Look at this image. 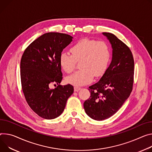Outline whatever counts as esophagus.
<instances>
[{
    "label": "esophagus",
    "mask_w": 152,
    "mask_h": 152,
    "mask_svg": "<svg viewBox=\"0 0 152 152\" xmlns=\"http://www.w3.org/2000/svg\"><path fill=\"white\" fill-rule=\"evenodd\" d=\"M74 88H75V91H78L79 90H80V87H75Z\"/></svg>",
    "instance_id": "obj_1"
}]
</instances>
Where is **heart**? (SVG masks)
I'll list each match as a JSON object with an SVG mask.
<instances>
[{
  "instance_id": "1",
  "label": "heart",
  "mask_w": 152,
  "mask_h": 152,
  "mask_svg": "<svg viewBox=\"0 0 152 152\" xmlns=\"http://www.w3.org/2000/svg\"><path fill=\"white\" fill-rule=\"evenodd\" d=\"M72 56L62 52L59 56V65L67 73L73 72L76 61H80V70L66 77L69 84L79 86L90 82L94 76H101L106 70L110 58V49L103 40L83 39L72 48Z\"/></svg>"
}]
</instances>
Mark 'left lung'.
<instances>
[{
    "mask_svg": "<svg viewBox=\"0 0 152 152\" xmlns=\"http://www.w3.org/2000/svg\"><path fill=\"white\" fill-rule=\"evenodd\" d=\"M112 48L111 63L100 80L89 87L91 95L84 103L87 115L103 121L115 115L132 91L134 59L130 48L115 35L102 33Z\"/></svg>",
    "mask_w": 152,
    "mask_h": 152,
    "instance_id": "left-lung-1",
    "label": "left lung"
}]
</instances>
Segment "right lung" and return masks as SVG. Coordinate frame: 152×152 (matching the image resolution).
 <instances>
[{"label": "right lung", "mask_w": 152, "mask_h": 152, "mask_svg": "<svg viewBox=\"0 0 152 152\" xmlns=\"http://www.w3.org/2000/svg\"><path fill=\"white\" fill-rule=\"evenodd\" d=\"M73 37L64 33H45L30 44L20 61V79L25 99L33 111L46 119H53L64 112L68 98L73 93L70 85H58L62 79L59 56L71 43Z\"/></svg>", "instance_id": "add662e5"}]
</instances>
